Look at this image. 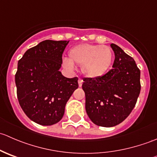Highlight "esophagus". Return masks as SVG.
Returning a JSON list of instances; mask_svg holds the SVG:
<instances>
[{"label": "esophagus", "mask_w": 157, "mask_h": 157, "mask_svg": "<svg viewBox=\"0 0 157 157\" xmlns=\"http://www.w3.org/2000/svg\"><path fill=\"white\" fill-rule=\"evenodd\" d=\"M78 84H79V86H82V84H83V80H82L81 78H79L78 79Z\"/></svg>", "instance_id": "34e87169"}]
</instances>
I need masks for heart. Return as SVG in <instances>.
<instances>
[{"label": "heart", "instance_id": "obj_1", "mask_svg": "<svg viewBox=\"0 0 157 157\" xmlns=\"http://www.w3.org/2000/svg\"><path fill=\"white\" fill-rule=\"evenodd\" d=\"M113 59L112 49L106 45L82 44L73 47L69 52V58L63 59L65 68L74 70V64L81 65L86 77L97 78L103 76L111 67Z\"/></svg>", "mask_w": 157, "mask_h": 157}]
</instances>
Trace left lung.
<instances>
[{
    "label": "left lung",
    "instance_id": "obj_1",
    "mask_svg": "<svg viewBox=\"0 0 157 157\" xmlns=\"http://www.w3.org/2000/svg\"><path fill=\"white\" fill-rule=\"evenodd\" d=\"M113 68L97 78H84L86 111L95 124L113 127L122 122L134 108L140 92V71L132 57L111 44Z\"/></svg>",
    "mask_w": 157,
    "mask_h": 157
}]
</instances>
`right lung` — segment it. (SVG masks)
Segmentation results:
<instances>
[{
    "label": "right lung",
    "mask_w": 157,
    "mask_h": 157,
    "mask_svg": "<svg viewBox=\"0 0 157 157\" xmlns=\"http://www.w3.org/2000/svg\"><path fill=\"white\" fill-rule=\"evenodd\" d=\"M69 41L45 40L28 49L18 61L15 83L19 103L32 121L52 125L62 118L78 78L59 71Z\"/></svg>",
    "instance_id": "right-lung-1"
}]
</instances>
